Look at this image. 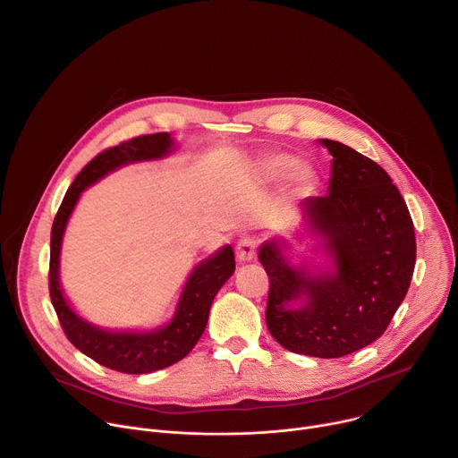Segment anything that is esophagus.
I'll list each match as a JSON object with an SVG mask.
<instances>
[{
  "label": "esophagus",
  "instance_id": "esophagus-1",
  "mask_svg": "<svg viewBox=\"0 0 458 458\" xmlns=\"http://www.w3.org/2000/svg\"><path fill=\"white\" fill-rule=\"evenodd\" d=\"M235 255L239 263H250V260L255 257V239L242 237L235 246Z\"/></svg>",
  "mask_w": 458,
  "mask_h": 458
}]
</instances>
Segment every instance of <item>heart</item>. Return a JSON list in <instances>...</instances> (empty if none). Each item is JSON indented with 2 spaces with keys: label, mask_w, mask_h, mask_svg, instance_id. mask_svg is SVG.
<instances>
[{
  "label": "heart",
  "mask_w": 458,
  "mask_h": 458,
  "mask_svg": "<svg viewBox=\"0 0 458 458\" xmlns=\"http://www.w3.org/2000/svg\"><path fill=\"white\" fill-rule=\"evenodd\" d=\"M257 174L267 182H279L286 177V188L295 198L308 195L313 188V170L286 152H268L257 159Z\"/></svg>",
  "instance_id": "obj_1"
}]
</instances>
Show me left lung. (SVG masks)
<instances>
[{
	"label": "left lung",
	"instance_id": "1",
	"mask_svg": "<svg viewBox=\"0 0 458 458\" xmlns=\"http://www.w3.org/2000/svg\"><path fill=\"white\" fill-rule=\"evenodd\" d=\"M328 193L299 205V239L311 257L293 263L274 235L259 248L270 277L267 324L286 350L337 359L377 341L403 304L417 257L415 228L382 166L332 140ZM322 256L320 261L316 257Z\"/></svg>",
	"mask_w": 458,
	"mask_h": 458
}]
</instances>
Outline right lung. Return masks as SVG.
Here are the masks:
<instances>
[{"mask_svg":"<svg viewBox=\"0 0 458 458\" xmlns=\"http://www.w3.org/2000/svg\"><path fill=\"white\" fill-rule=\"evenodd\" d=\"M175 147L172 134L159 132L134 138L101 152L78 174L64 193L50 232L48 286L61 328L81 353L121 373H152L175 364L191 352L207 328L214 297L235 272L233 248L225 244L191 270L168 322L150 330H106L81 317L64 297L59 279L63 235L81 193L89 186L126 165L165 159Z\"/></svg>","mask_w":458,"mask_h":458,"instance_id":"add662e5","label":"right lung"}]
</instances>
